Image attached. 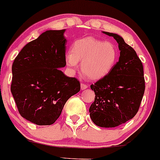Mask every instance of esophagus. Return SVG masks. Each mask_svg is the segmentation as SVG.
<instances>
[{"label": "esophagus", "mask_w": 160, "mask_h": 160, "mask_svg": "<svg viewBox=\"0 0 160 160\" xmlns=\"http://www.w3.org/2000/svg\"><path fill=\"white\" fill-rule=\"evenodd\" d=\"M80 86H81V89H86L87 88V87H88V86H87V84L83 83H82L81 85H80Z\"/></svg>", "instance_id": "34e87169"}]
</instances>
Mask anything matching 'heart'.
<instances>
[{"label": "heart", "instance_id": "1", "mask_svg": "<svg viewBox=\"0 0 160 160\" xmlns=\"http://www.w3.org/2000/svg\"><path fill=\"white\" fill-rule=\"evenodd\" d=\"M118 49L111 42H105L94 37H86L73 43L71 52L65 56L67 65L75 70L81 61V71L91 80L106 76L116 64Z\"/></svg>", "mask_w": 160, "mask_h": 160}]
</instances>
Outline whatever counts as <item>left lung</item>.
<instances>
[{
	"mask_svg": "<svg viewBox=\"0 0 160 160\" xmlns=\"http://www.w3.org/2000/svg\"><path fill=\"white\" fill-rule=\"evenodd\" d=\"M118 43L119 61L106 76L91 84L95 100L89 107L94 124L115 128L133 118L145 91L143 67L134 49L118 35L104 32Z\"/></svg>",
	"mask_w": 160,
	"mask_h": 160,
	"instance_id": "left-lung-1",
	"label": "left lung"
}]
</instances>
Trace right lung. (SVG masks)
Returning a JSON list of instances; mask_svg holds the SVG:
<instances>
[{
  "label": "right lung",
  "instance_id": "right-lung-1",
  "mask_svg": "<svg viewBox=\"0 0 160 160\" xmlns=\"http://www.w3.org/2000/svg\"><path fill=\"white\" fill-rule=\"evenodd\" d=\"M64 29L49 30L27 43L12 65L10 90L20 115L37 125H51L66 102L80 90V81L59 68L65 67Z\"/></svg>",
  "mask_w": 160,
  "mask_h": 160
}]
</instances>
